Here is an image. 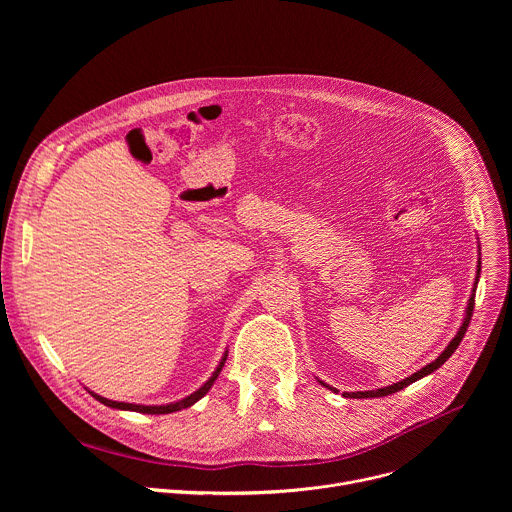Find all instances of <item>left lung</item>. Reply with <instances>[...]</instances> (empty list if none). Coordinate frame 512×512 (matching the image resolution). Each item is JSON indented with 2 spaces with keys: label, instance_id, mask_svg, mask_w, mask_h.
Masks as SVG:
<instances>
[{
  "label": "left lung",
  "instance_id": "1",
  "mask_svg": "<svg viewBox=\"0 0 512 512\" xmlns=\"http://www.w3.org/2000/svg\"><path fill=\"white\" fill-rule=\"evenodd\" d=\"M478 277H480V261H478V271H476V281H474V289H472V298H470V302H468V308H466V316H464V322H462V326H460V330H458V334L452 338V342L446 346V350L437 356L433 362H429L427 367H423L421 371H417L415 375H411V377H407V379H403V381H399V383H393V385H389V387H383V389H377V391H356V393H344V397H352V399H371V397H385V395H391V393H397V391H401V389H405V387H409L411 383H415V381H419L421 377H427V375H431L433 371H437L442 367V364L456 352V348L460 346V342H462V338H464V334H466V330H468V326H470V320H472V312H474V291H476V285H478ZM322 383V381H320ZM324 387H326V383H322ZM334 391V389H332Z\"/></svg>",
  "mask_w": 512,
  "mask_h": 512
}]
</instances>
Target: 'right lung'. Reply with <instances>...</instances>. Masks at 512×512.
I'll return each instance as SVG.
<instances>
[{
	"instance_id": "add662e5",
	"label": "right lung",
	"mask_w": 512,
	"mask_h": 512,
	"mask_svg": "<svg viewBox=\"0 0 512 512\" xmlns=\"http://www.w3.org/2000/svg\"><path fill=\"white\" fill-rule=\"evenodd\" d=\"M225 360H227V352H225V356H223V360H221V364H218L216 367V371L212 373V377L198 389V391H194L192 395H188L186 399H182V401H176V403H168V405H135V403H121V401H111V399H105V397H101V395H97V393H93V391H89L97 401H101L103 405H107V407H113V409H123V411H137V413H150V415H164V413H174V411H180V409H186V407H190V405H194L198 399H202L206 393H208V389L212 387V383L216 381V377L221 375V371H223V367H225Z\"/></svg>"
}]
</instances>
